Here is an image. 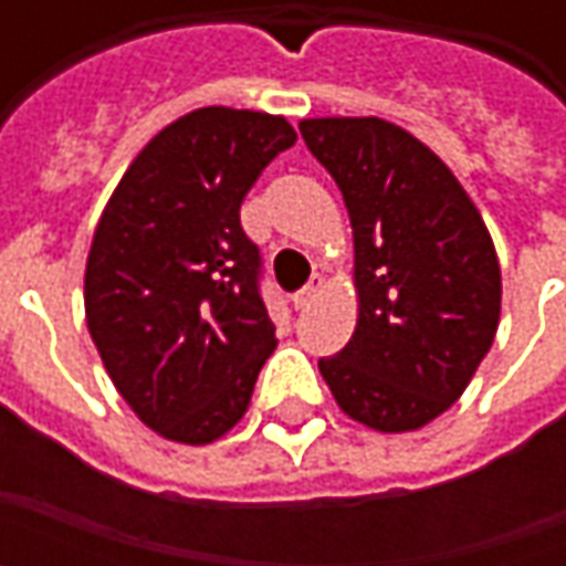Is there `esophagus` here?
<instances>
[{
	"instance_id": "34e87169",
	"label": "esophagus",
	"mask_w": 566,
	"mask_h": 566,
	"mask_svg": "<svg viewBox=\"0 0 566 566\" xmlns=\"http://www.w3.org/2000/svg\"><path fill=\"white\" fill-rule=\"evenodd\" d=\"M321 284H324V279H321V275H312L306 287H300V291L294 294V308L312 306V300L321 294Z\"/></svg>"
}]
</instances>
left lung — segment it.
Instances as JSON below:
<instances>
[{
    "label": "left lung",
    "instance_id": "obj_1",
    "mask_svg": "<svg viewBox=\"0 0 566 566\" xmlns=\"http://www.w3.org/2000/svg\"><path fill=\"white\" fill-rule=\"evenodd\" d=\"M300 133L355 230L357 327L318 369L345 416L418 430L473 379L500 321V263L446 163L381 117H315Z\"/></svg>",
    "mask_w": 566,
    "mask_h": 566
}]
</instances>
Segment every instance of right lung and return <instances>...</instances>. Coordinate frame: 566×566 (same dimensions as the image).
Returning a JSON list of instances; mask_svg holds the SVG:
<instances>
[{
    "instance_id": "add662e5",
    "label": "right lung",
    "mask_w": 566,
    "mask_h": 566,
    "mask_svg": "<svg viewBox=\"0 0 566 566\" xmlns=\"http://www.w3.org/2000/svg\"><path fill=\"white\" fill-rule=\"evenodd\" d=\"M294 142L284 117L197 108L142 148L99 218L87 327L120 397L160 437L206 446L251 403L275 324L239 209Z\"/></svg>"
}]
</instances>
